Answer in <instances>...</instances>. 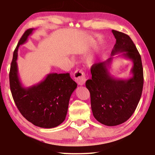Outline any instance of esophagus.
I'll list each match as a JSON object with an SVG mask.
<instances>
[{"mask_svg": "<svg viewBox=\"0 0 155 155\" xmlns=\"http://www.w3.org/2000/svg\"><path fill=\"white\" fill-rule=\"evenodd\" d=\"M74 77L75 78L76 82L79 85H83L86 82V77L85 73L83 72L82 70L78 69L75 71Z\"/></svg>", "mask_w": 155, "mask_h": 155, "instance_id": "obj_1", "label": "esophagus"}]
</instances>
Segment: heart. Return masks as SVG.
<instances>
[{"label":"heart","instance_id":"1","mask_svg":"<svg viewBox=\"0 0 155 155\" xmlns=\"http://www.w3.org/2000/svg\"><path fill=\"white\" fill-rule=\"evenodd\" d=\"M93 61H94L93 56H90V57H88V59H87V62L88 63H92Z\"/></svg>","mask_w":155,"mask_h":155}]
</instances>
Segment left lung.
Wrapping results in <instances>:
<instances>
[{"instance_id":"1","label":"left lung","mask_w":155,"mask_h":155,"mask_svg":"<svg viewBox=\"0 0 155 155\" xmlns=\"http://www.w3.org/2000/svg\"><path fill=\"white\" fill-rule=\"evenodd\" d=\"M112 33L116 42L111 57L105 61L94 64L91 68V78L85 83L90 92L94 117L109 127L122 124L130 118L140 102L143 85L141 56L133 41L127 34L115 30ZM118 53L133 62L132 77L127 80L115 78L109 72L114 55Z\"/></svg>"}]
</instances>
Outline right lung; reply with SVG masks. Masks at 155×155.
<instances>
[{
	"instance_id": "right-lung-1",
	"label": "right lung",
	"mask_w": 155,
	"mask_h": 155,
	"mask_svg": "<svg viewBox=\"0 0 155 155\" xmlns=\"http://www.w3.org/2000/svg\"><path fill=\"white\" fill-rule=\"evenodd\" d=\"M34 30L25 31L14 52L9 72L10 89L18 110L28 122L41 128H54L65 120L70 96L77 84L69 73H50L38 84L27 87L22 85L16 62L18 48L27 42Z\"/></svg>"
}]
</instances>
